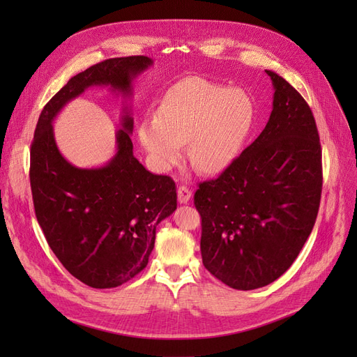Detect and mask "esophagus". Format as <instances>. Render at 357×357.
<instances>
[{
    "label": "esophagus",
    "mask_w": 357,
    "mask_h": 357,
    "mask_svg": "<svg viewBox=\"0 0 357 357\" xmlns=\"http://www.w3.org/2000/svg\"><path fill=\"white\" fill-rule=\"evenodd\" d=\"M177 198L180 204H188L192 198V190L186 186H180L177 190Z\"/></svg>",
    "instance_id": "obj_1"
}]
</instances>
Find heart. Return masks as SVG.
Instances as JSON below:
<instances>
[{
  "mask_svg": "<svg viewBox=\"0 0 357 357\" xmlns=\"http://www.w3.org/2000/svg\"><path fill=\"white\" fill-rule=\"evenodd\" d=\"M253 121L255 105L244 91L192 77L165 93L158 116L139 123L138 139L162 171L177 164L189 142L190 165L219 174L240 153Z\"/></svg>",
  "mask_w": 357,
  "mask_h": 357,
  "instance_id": "heart-1",
  "label": "heart"
}]
</instances>
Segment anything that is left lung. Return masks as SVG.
<instances>
[{"mask_svg":"<svg viewBox=\"0 0 357 357\" xmlns=\"http://www.w3.org/2000/svg\"><path fill=\"white\" fill-rule=\"evenodd\" d=\"M266 74L275 92L265 129L193 197L202 264L238 290L264 287L287 271L312 231L321 197L314 116L282 75Z\"/></svg>","mask_w":357,"mask_h":357,"instance_id":"1","label":"left lung"}]
</instances>
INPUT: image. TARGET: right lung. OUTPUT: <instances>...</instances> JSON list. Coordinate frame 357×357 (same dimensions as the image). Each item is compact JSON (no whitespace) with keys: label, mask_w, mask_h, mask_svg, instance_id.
I'll return each mask as SVG.
<instances>
[{"label":"right lung","mask_w":357,"mask_h":357,"mask_svg":"<svg viewBox=\"0 0 357 357\" xmlns=\"http://www.w3.org/2000/svg\"><path fill=\"white\" fill-rule=\"evenodd\" d=\"M152 66L147 56L113 58L79 73L45 105L31 144L29 181L38 225L67 271L95 289L121 286L142 273L156 226L177 208L176 183L147 171L132 153L134 119L116 134L117 153L101 168H77L63 158L52 122L89 86L131 93V82Z\"/></svg>","instance_id":"add662e5"}]
</instances>
